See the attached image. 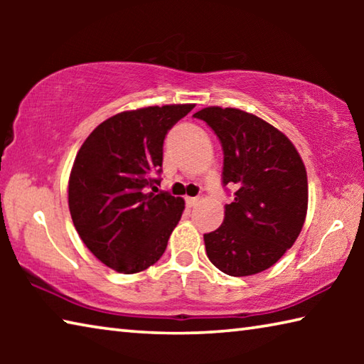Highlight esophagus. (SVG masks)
Instances as JSON below:
<instances>
[{"instance_id": "1", "label": "esophagus", "mask_w": 364, "mask_h": 364, "mask_svg": "<svg viewBox=\"0 0 364 364\" xmlns=\"http://www.w3.org/2000/svg\"><path fill=\"white\" fill-rule=\"evenodd\" d=\"M197 204H199V197H186L188 207H196Z\"/></svg>"}]
</instances>
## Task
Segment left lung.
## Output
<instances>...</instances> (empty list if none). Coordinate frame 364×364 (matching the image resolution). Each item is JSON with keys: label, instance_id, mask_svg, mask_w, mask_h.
Segmentation results:
<instances>
[{"label": "left lung", "instance_id": "8db88e82", "mask_svg": "<svg viewBox=\"0 0 364 364\" xmlns=\"http://www.w3.org/2000/svg\"><path fill=\"white\" fill-rule=\"evenodd\" d=\"M194 117L220 139L223 186H236L223 223L204 234L208 260L230 276L260 273L292 247L305 223V165L286 134L257 115L213 106Z\"/></svg>", "mask_w": 364, "mask_h": 364}]
</instances>
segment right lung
I'll use <instances>...</instances> for the list:
<instances>
[{"mask_svg": "<svg viewBox=\"0 0 364 364\" xmlns=\"http://www.w3.org/2000/svg\"><path fill=\"white\" fill-rule=\"evenodd\" d=\"M193 109L173 104L120 112L80 147L69 178L73 226L91 254L119 273L156 263L181 218L184 200L157 186L164 139Z\"/></svg>", "mask_w": 364, "mask_h": 364, "instance_id": "right-lung-1", "label": "right lung"}]
</instances>
